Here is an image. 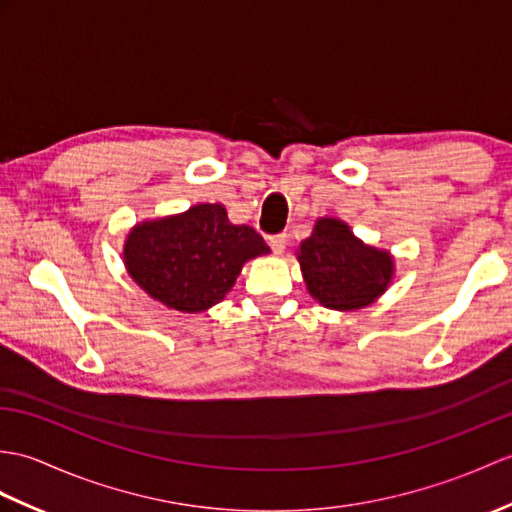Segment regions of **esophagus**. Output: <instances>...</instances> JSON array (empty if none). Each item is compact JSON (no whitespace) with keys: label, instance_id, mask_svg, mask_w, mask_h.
Returning <instances> with one entry per match:
<instances>
[{"label":"esophagus","instance_id":"esophagus-1","mask_svg":"<svg viewBox=\"0 0 512 512\" xmlns=\"http://www.w3.org/2000/svg\"><path fill=\"white\" fill-rule=\"evenodd\" d=\"M268 244H270L272 251H275L277 255H281V253L285 251V246H288V235H285V233H281V235H272L270 240H268Z\"/></svg>","mask_w":512,"mask_h":512}]
</instances>
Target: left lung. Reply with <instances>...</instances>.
<instances>
[{
  "mask_svg": "<svg viewBox=\"0 0 512 512\" xmlns=\"http://www.w3.org/2000/svg\"><path fill=\"white\" fill-rule=\"evenodd\" d=\"M303 279L314 299L329 310H362L390 285L395 261L388 251L366 246L349 224L336 218L316 220L314 233L299 246Z\"/></svg>",
  "mask_w": 512,
  "mask_h": 512,
  "instance_id": "obj_1",
  "label": "left lung"
}]
</instances>
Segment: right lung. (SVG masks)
Here are the masks:
<instances>
[{
	"label": "right lung",
	"instance_id": "add662e5",
	"mask_svg": "<svg viewBox=\"0 0 512 512\" xmlns=\"http://www.w3.org/2000/svg\"><path fill=\"white\" fill-rule=\"evenodd\" d=\"M268 253L255 229L229 222L227 209L205 202L137 224L126 237L124 264L154 301L198 314L227 296L248 259Z\"/></svg>",
	"mask_w": 512,
	"mask_h": 512
}]
</instances>
